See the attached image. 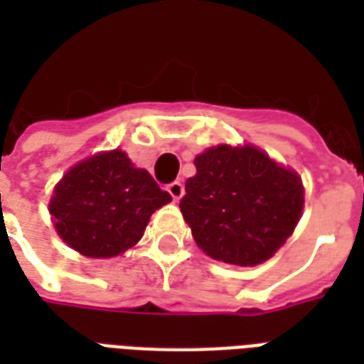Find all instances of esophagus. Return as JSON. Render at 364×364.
<instances>
[{
    "label": "esophagus",
    "instance_id": "obj_1",
    "mask_svg": "<svg viewBox=\"0 0 364 364\" xmlns=\"http://www.w3.org/2000/svg\"><path fill=\"white\" fill-rule=\"evenodd\" d=\"M168 193H170L171 198L177 202V200L183 198V194H185V187H183L181 181H173L168 185Z\"/></svg>",
    "mask_w": 364,
    "mask_h": 364
}]
</instances>
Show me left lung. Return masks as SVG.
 Segmentation results:
<instances>
[{
	"label": "left lung",
	"instance_id": "left-lung-1",
	"mask_svg": "<svg viewBox=\"0 0 364 364\" xmlns=\"http://www.w3.org/2000/svg\"><path fill=\"white\" fill-rule=\"evenodd\" d=\"M179 202L193 238L211 259L257 266L293 234L304 208L296 171L253 145L205 149Z\"/></svg>",
	"mask_w": 364,
	"mask_h": 364
}]
</instances>
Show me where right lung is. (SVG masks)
<instances>
[{"instance_id": "right-lung-1", "label": "right lung", "mask_w": 364, "mask_h": 364, "mask_svg": "<svg viewBox=\"0 0 364 364\" xmlns=\"http://www.w3.org/2000/svg\"><path fill=\"white\" fill-rule=\"evenodd\" d=\"M168 202L171 196L151 173L115 149L73 166L54 187L48 211L71 249L109 259L136 245L151 215Z\"/></svg>"}]
</instances>
